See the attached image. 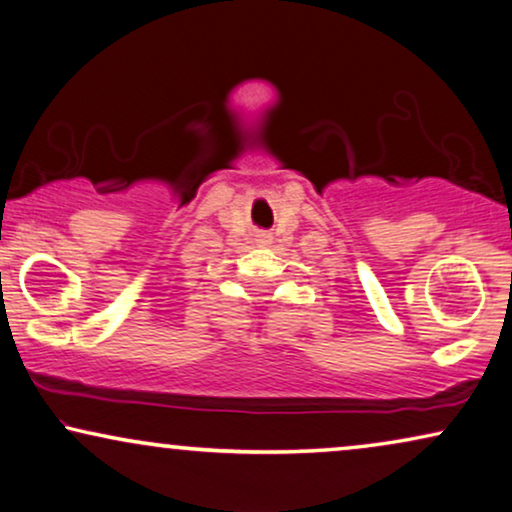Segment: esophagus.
I'll return each mask as SVG.
<instances>
[{
	"instance_id": "esophagus-1",
	"label": "esophagus",
	"mask_w": 512,
	"mask_h": 512,
	"mask_svg": "<svg viewBox=\"0 0 512 512\" xmlns=\"http://www.w3.org/2000/svg\"><path fill=\"white\" fill-rule=\"evenodd\" d=\"M257 243H260V245H269V243H271V236H269V234H260V236H257Z\"/></svg>"
}]
</instances>
